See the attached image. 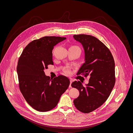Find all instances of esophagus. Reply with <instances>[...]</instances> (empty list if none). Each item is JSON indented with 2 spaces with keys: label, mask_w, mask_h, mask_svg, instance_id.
<instances>
[{
  "label": "esophagus",
  "mask_w": 133,
  "mask_h": 133,
  "mask_svg": "<svg viewBox=\"0 0 133 133\" xmlns=\"http://www.w3.org/2000/svg\"><path fill=\"white\" fill-rule=\"evenodd\" d=\"M73 82V80H70V83L69 87L70 88H71V84Z\"/></svg>",
  "instance_id": "34e87169"
}]
</instances>
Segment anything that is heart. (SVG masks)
Listing matches in <instances>:
<instances>
[{
  "label": "heart",
  "instance_id": "1",
  "mask_svg": "<svg viewBox=\"0 0 133 133\" xmlns=\"http://www.w3.org/2000/svg\"><path fill=\"white\" fill-rule=\"evenodd\" d=\"M72 47H78V46H72ZM79 48V47H78ZM64 72H65V73H66V74H70L71 73V70L68 67H66L64 69Z\"/></svg>",
  "mask_w": 133,
  "mask_h": 133
}]
</instances>
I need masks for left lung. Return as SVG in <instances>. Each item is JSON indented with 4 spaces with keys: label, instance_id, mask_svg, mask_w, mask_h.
Instances as JSON below:
<instances>
[{
    "label": "left lung",
    "instance_id": "left-lung-1",
    "mask_svg": "<svg viewBox=\"0 0 133 133\" xmlns=\"http://www.w3.org/2000/svg\"><path fill=\"white\" fill-rule=\"evenodd\" d=\"M74 38L82 44L85 63L77 75L90 76L89 83L84 87L80 81H74L71 86L79 91L74 100L75 107L84 113H89L100 107L106 100L116 81L114 58L107 47L94 36L74 35Z\"/></svg>",
    "mask_w": 133,
    "mask_h": 133
}]
</instances>
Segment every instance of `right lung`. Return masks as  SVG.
I'll list each match as a JSON object with an SVG mask.
<instances>
[{
    "instance_id": "right-lung-1",
    "label": "right lung",
    "mask_w": 133,
    "mask_h": 133,
    "mask_svg": "<svg viewBox=\"0 0 133 133\" xmlns=\"http://www.w3.org/2000/svg\"><path fill=\"white\" fill-rule=\"evenodd\" d=\"M65 37L45 36L26 46L17 66L19 89L28 104L40 112L55 107L61 95L68 89L69 79L63 75L53 79L45 74L48 65H53L52 49Z\"/></svg>"
}]
</instances>
